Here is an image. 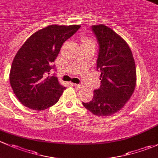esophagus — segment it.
<instances>
[{"label": "esophagus", "instance_id": "obj_1", "mask_svg": "<svg viewBox=\"0 0 158 158\" xmlns=\"http://www.w3.org/2000/svg\"><path fill=\"white\" fill-rule=\"evenodd\" d=\"M72 85L77 89H80L82 87V85H81V84H72Z\"/></svg>", "mask_w": 158, "mask_h": 158}]
</instances>
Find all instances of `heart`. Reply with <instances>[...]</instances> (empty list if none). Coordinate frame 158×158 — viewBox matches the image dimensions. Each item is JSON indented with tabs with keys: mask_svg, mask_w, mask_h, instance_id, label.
<instances>
[{
	"mask_svg": "<svg viewBox=\"0 0 158 158\" xmlns=\"http://www.w3.org/2000/svg\"><path fill=\"white\" fill-rule=\"evenodd\" d=\"M85 43H93V41L91 40H86Z\"/></svg>",
	"mask_w": 158,
	"mask_h": 158,
	"instance_id": "b5f03b06",
	"label": "heart"
}]
</instances>
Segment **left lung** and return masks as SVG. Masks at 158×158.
I'll list each match as a JSON object with an SVG mask.
<instances>
[{
    "label": "left lung",
    "mask_w": 158,
    "mask_h": 158,
    "mask_svg": "<svg viewBox=\"0 0 158 158\" xmlns=\"http://www.w3.org/2000/svg\"><path fill=\"white\" fill-rule=\"evenodd\" d=\"M91 30L98 42L97 69L101 73V85L94 90L91 101L82 103L93 114L106 116L121 110L132 95L135 64L128 44L112 29L100 24Z\"/></svg>",
    "instance_id": "8db88e82"
}]
</instances>
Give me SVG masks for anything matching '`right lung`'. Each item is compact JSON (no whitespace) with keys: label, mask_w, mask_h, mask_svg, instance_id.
I'll list each match as a JSON object with an SVG mask.
<instances>
[{"label":"right lung","mask_w":158,"mask_h":158,"mask_svg":"<svg viewBox=\"0 0 158 158\" xmlns=\"http://www.w3.org/2000/svg\"><path fill=\"white\" fill-rule=\"evenodd\" d=\"M81 26L51 25L37 31L17 52L10 73V82L21 103L34 110H44L55 105L65 87L58 77L49 75L55 69L52 63L63 43Z\"/></svg>","instance_id":"obj_1"}]
</instances>
